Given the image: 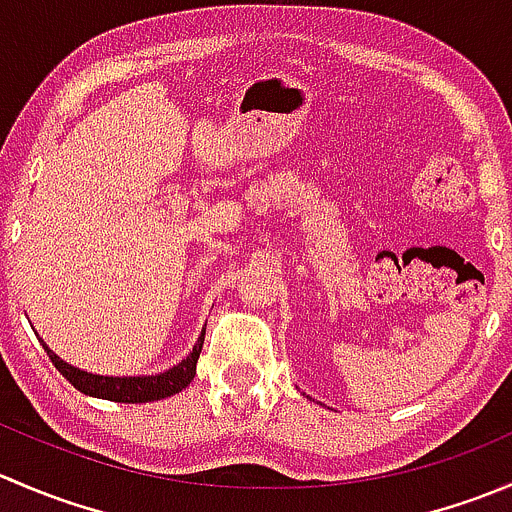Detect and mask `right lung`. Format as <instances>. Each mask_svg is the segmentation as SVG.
<instances>
[{"label": "right lung", "mask_w": 512, "mask_h": 512, "mask_svg": "<svg viewBox=\"0 0 512 512\" xmlns=\"http://www.w3.org/2000/svg\"><path fill=\"white\" fill-rule=\"evenodd\" d=\"M203 342H205V332L200 334V339L195 342L193 352L185 356L180 364H175L173 369L163 371V374H156V376H98L66 364V361L59 359V356L51 352L46 344H44V352L49 354L51 361H54L56 369L66 376V381H69L74 389H79L81 394H89V396H96V399H106V401H118V404H148V401H160L178 394V391H183L185 386L193 381L195 364H198Z\"/></svg>", "instance_id": "1"}]
</instances>
